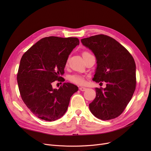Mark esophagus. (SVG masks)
I'll use <instances>...</instances> for the list:
<instances>
[{"label":"esophagus","instance_id":"1","mask_svg":"<svg viewBox=\"0 0 151 151\" xmlns=\"http://www.w3.org/2000/svg\"><path fill=\"white\" fill-rule=\"evenodd\" d=\"M86 89H87V88H84V87H80V90L81 91H85Z\"/></svg>","mask_w":151,"mask_h":151}]
</instances>
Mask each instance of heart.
I'll return each instance as SVG.
<instances>
[{
  "instance_id": "heart-1",
  "label": "heart",
  "mask_w": 151,
  "mask_h": 151,
  "mask_svg": "<svg viewBox=\"0 0 151 151\" xmlns=\"http://www.w3.org/2000/svg\"><path fill=\"white\" fill-rule=\"evenodd\" d=\"M85 54H88V52H84L83 53V55ZM69 80L71 82H73L74 83H76L77 84H80V85L83 84L84 83V82H85L84 79L82 76H78V75H73V76H70Z\"/></svg>"
}]
</instances>
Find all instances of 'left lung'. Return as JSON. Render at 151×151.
I'll return each mask as SVG.
<instances>
[{
	"mask_svg": "<svg viewBox=\"0 0 151 151\" xmlns=\"http://www.w3.org/2000/svg\"><path fill=\"white\" fill-rule=\"evenodd\" d=\"M81 42L96 58L92 80L106 83L105 88H95L96 97L89 104L91 112L101 120L114 119L124 111L135 90V62L122 45L107 35L92 36Z\"/></svg>",
	"mask_w": 151,
	"mask_h": 151,
	"instance_id": "1",
	"label": "left lung"
}]
</instances>
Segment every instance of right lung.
I'll list each match as a JSON object with an SVG mask.
<instances>
[{
	"mask_svg": "<svg viewBox=\"0 0 151 151\" xmlns=\"http://www.w3.org/2000/svg\"><path fill=\"white\" fill-rule=\"evenodd\" d=\"M80 42L77 38L45 37L23 54L17 75L21 98L34 115L54 121L66 113L71 97L78 86L63 83L59 89L52 83L62 77L68 55Z\"/></svg>",
	"mask_w": 151,
	"mask_h": 151,
	"instance_id": "obj_1",
	"label": "right lung"
}]
</instances>
